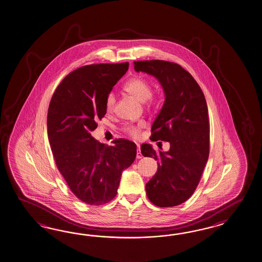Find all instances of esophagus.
Returning <instances> with one entry per match:
<instances>
[{
    "label": "esophagus",
    "instance_id": "1",
    "mask_svg": "<svg viewBox=\"0 0 262 262\" xmlns=\"http://www.w3.org/2000/svg\"><path fill=\"white\" fill-rule=\"evenodd\" d=\"M136 157L138 158V159H140L143 157L141 154V150H140V148H139V145H137V154H136Z\"/></svg>",
    "mask_w": 262,
    "mask_h": 262
}]
</instances>
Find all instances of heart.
I'll list each match as a JSON object with an SVG mask.
<instances>
[{"mask_svg":"<svg viewBox=\"0 0 262 262\" xmlns=\"http://www.w3.org/2000/svg\"><path fill=\"white\" fill-rule=\"evenodd\" d=\"M123 90L141 103L149 104L151 102V94H152L151 86H150L149 81H147L145 78L141 77V76H134V77L129 78L123 86ZM114 104H115V97L113 93H110L106 96V111L112 112ZM141 127L142 125H138V126L128 125L124 127V130L129 136H132L134 138H137L140 135Z\"/></svg>","mask_w":262,"mask_h":262,"instance_id":"heart-1","label":"heart"}]
</instances>
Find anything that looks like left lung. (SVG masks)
<instances>
[{"mask_svg":"<svg viewBox=\"0 0 262 262\" xmlns=\"http://www.w3.org/2000/svg\"><path fill=\"white\" fill-rule=\"evenodd\" d=\"M134 64L135 71L155 76L162 85L165 102L152 124L150 140L170 143L168 151L158 154L151 145H141L143 156L159 161L156 174L146 184L147 195L158 207L179 205L195 191L209 157L205 96L196 81L178 64L162 60Z\"/></svg>","mask_w":262,"mask_h":262,"instance_id":"obj_1","label":"left lung"}]
</instances>
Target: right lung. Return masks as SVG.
<instances>
[{"label": "right lung", "instance_id": "right-lung-1", "mask_svg": "<svg viewBox=\"0 0 262 262\" xmlns=\"http://www.w3.org/2000/svg\"><path fill=\"white\" fill-rule=\"evenodd\" d=\"M128 63L84 66L63 79L50 100L48 136L57 168L71 191L90 205L110 202L122 171L135 161L136 145L115 139L113 146L91 133L106 113V96L127 72Z\"/></svg>", "mask_w": 262, "mask_h": 262}]
</instances>
